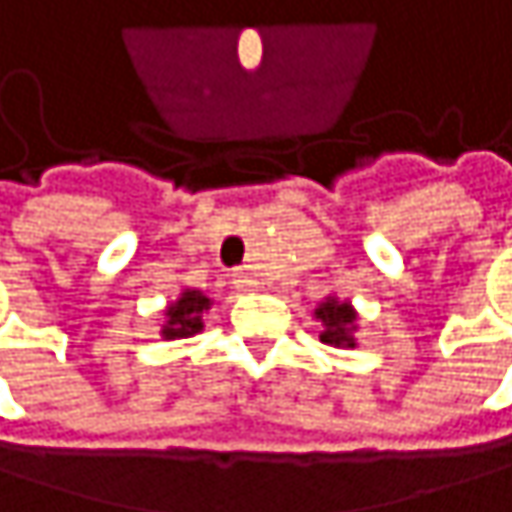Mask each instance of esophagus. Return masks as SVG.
Instances as JSON below:
<instances>
[{
  "mask_svg": "<svg viewBox=\"0 0 512 512\" xmlns=\"http://www.w3.org/2000/svg\"><path fill=\"white\" fill-rule=\"evenodd\" d=\"M231 281H234V287L237 290H255L257 287V278L246 269V266H240V269H234V275H231Z\"/></svg>",
  "mask_w": 512,
  "mask_h": 512,
  "instance_id": "obj_1",
  "label": "esophagus"
}]
</instances>
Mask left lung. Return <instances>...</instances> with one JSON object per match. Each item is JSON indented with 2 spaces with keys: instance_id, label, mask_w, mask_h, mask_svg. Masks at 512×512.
Listing matches in <instances>:
<instances>
[{
  "instance_id": "left-lung-1",
  "label": "left lung",
  "mask_w": 512,
  "mask_h": 512,
  "mask_svg": "<svg viewBox=\"0 0 512 512\" xmlns=\"http://www.w3.org/2000/svg\"><path fill=\"white\" fill-rule=\"evenodd\" d=\"M317 320L323 323L320 341L329 347H341V350H353L356 347V311L350 302H338L335 296H329L326 302H320V308L314 311Z\"/></svg>"
}]
</instances>
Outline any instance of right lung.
<instances>
[{"label":"right lung","mask_w":512,"mask_h":512,"mask_svg":"<svg viewBox=\"0 0 512 512\" xmlns=\"http://www.w3.org/2000/svg\"><path fill=\"white\" fill-rule=\"evenodd\" d=\"M210 308V299L201 290H183V296L177 302L168 305L165 311V326H162V338L165 341H177V338H189L195 332L204 329L201 317Z\"/></svg>","instance_id":"right-lung-1"}]
</instances>
